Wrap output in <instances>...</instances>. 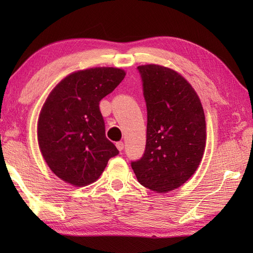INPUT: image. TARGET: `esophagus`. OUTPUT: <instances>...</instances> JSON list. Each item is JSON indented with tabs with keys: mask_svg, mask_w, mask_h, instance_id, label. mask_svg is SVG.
I'll return each instance as SVG.
<instances>
[{
	"mask_svg": "<svg viewBox=\"0 0 253 253\" xmlns=\"http://www.w3.org/2000/svg\"><path fill=\"white\" fill-rule=\"evenodd\" d=\"M116 148L120 150V151H122V150L124 149V142L123 141H118L116 142Z\"/></svg>",
	"mask_w": 253,
	"mask_h": 253,
	"instance_id": "obj_1",
	"label": "esophagus"
}]
</instances>
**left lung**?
Returning <instances> with one entry per match:
<instances>
[{
	"mask_svg": "<svg viewBox=\"0 0 253 253\" xmlns=\"http://www.w3.org/2000/svg\"><path fill=\"white\" fill-rule=\"evenodd\" d=\"M147 105L144 153L131 161L138 181L157 192L178 188L198 169L206 147L201 102L187 80L159 65L137 67Z\"/></svg>",
	"mask_w": 253,
	"mask_h": 253,
	"instance_id": "left-lung-1",
	"label": "left lung"
}]
</instances>
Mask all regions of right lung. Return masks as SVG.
Masks as SVG:
<instances>
[{
	"label": "right lung",
	"mask_w": 253,
	"mask_h": 253,
	"mask_svg": "<svg viewBox=\"0 0 253 253\" xmlns=\"http://www.w3.org/2000/svg\"><path fill=\"white\" fill-rule=\"evenodd\" d=\"M113 67L73 73L52 90L38 122V141L57 177L77 187L99 178L118 150L105 136L100 101L125 77Z\"/></svg>",
	"instance_id": "obj_1"
}]
</instances>
